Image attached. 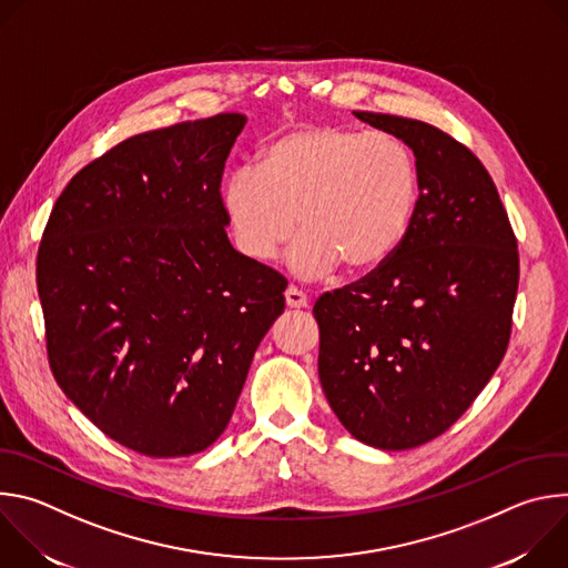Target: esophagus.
Here are the masks:
<instances>
[{"instance_id":"esophagus-1","label":"esophagus","mask_w":568,"mask_h":568,"mask_svg":"<svg viewBox=\"0 0 568 568\" xmlns=\"http://www.w3.org/2000/svg\"><path fill=\"white\" fill-rule=\"evenodd\" d=\"M285 303H287V307H307V296L298 287L290 285L285 290Z\"/></svg>"}]
</instances>
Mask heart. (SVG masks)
Instances as JSON below:
<instances>
[{
	"label": "heart",
	"mask_w": 568,
	"mask_h": 568,
	"mask_svg": "<svg viewBox=\"0 0 568 568\" xmlns=\"http://www.w3.org/2000/svg\"><path fill=\"white\" fill-rule=\"evenodd\" d=\"M420 202L412 148L390 132L307 123L272 139L258 169H237L224 209L237 245L272 261L301 229L292 267L321 278L342 265L351 274L384 265L407 237Z\"/></svg>",
	"instance_id": "obj_1"
}]
</instances>
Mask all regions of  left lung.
<instances>
[{
    "mask_svg": "<svg viewBox=\"0 0 568 568\" xmlns=\"http://www.w3.org/2000/svg\"><path fill=\"white\" fill-rule=\"evenodd\" d=\"M414 150L420 202L399 250L321 294L318 379L342 425L377 449L445 434L490 382L513 328L517 237L478 156L425 121L355 112Z\"/></svg>",
    "mask_w": 568,
    "mask_h": 568,
    "instance_id": "1",
    "label": "left lung"
}]
</instances>
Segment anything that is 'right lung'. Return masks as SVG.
Segmentation results:
<instances>
[{
  "label": "right lung",
  "mask_w": 568,
  "mask_h": 568,
  "mask_svg": "<svg viewBox=\"0 0 568 568\" xmlns=\"http://www.w3.org/2000/svg\"><path fill=\"white\" fill-rule=\"evenodd\" d=\"M235 112L130 136L64 186L38 250L47 355L105 436L191 456L226 429L287 281L226 237Z\"/></svg>",
  "instance_id": "right-lung-1"
}]
</instances>
